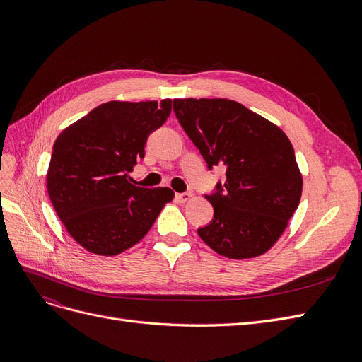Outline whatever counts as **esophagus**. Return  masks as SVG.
<instances>
[{"instance_id":"obj_1","label":"esophagus","mask_w":362,"mask_h":362,"mask_svg":"<svg viewBox=\"0 0 362 362\" xmlns=\"http://www.w3.org/2000/svg\"><path fill=\"white\" fill-rule=\"evenodd\" d=\"M192 198L190 193H177V199L180 202H187Z\"/></svg>"}]
</instances>
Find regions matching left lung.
Returning a JSON list of instances; mask_svg holds the SVG:
<instances>
[{
    "instance_id": "8db88e82",
    "label": "left lung",
    "mask_w": 362,
    "mask_h": 362,
    "mask_svg": "<svg viewBox=\"0 0 362 362\" xmlns=\"http://www.w3.org/2000/svg\"><path fill=\"white\" fill-rule=\"evenodd\" d=\"M173 112L208 169L226 180L205 198L214 216L198 229L218 255L259 257L286 231L302 196V173L291 141L270 120L231 100H173Z\"/></svg>"
}]
</instances>
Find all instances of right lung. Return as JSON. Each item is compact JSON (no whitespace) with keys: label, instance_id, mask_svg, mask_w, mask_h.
<instances>
[{"label":"right lung","instance_id":"1","mask_svg":"<svg viewBox=\"0 0 362 362\" xmlns=\"http://www.w3.org/2000/svg\"><path fill=\"white\" fill-rule=\"evenodd\" d=\"M172 112V101H110L64 128L52 146L47 187L60 221L86 250L112 257L144 238L169 187L131 184L129 172L145 157L148 136Z\"/></svg>","mask_w":362,"mask_h":362}]
</instances>
